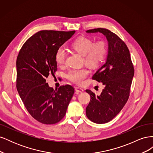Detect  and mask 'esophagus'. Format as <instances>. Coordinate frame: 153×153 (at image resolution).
Listing matches in <instances>:
<instances>
[{"mask_svg":"<svg viewBox=\"0 0 153 153\" xmlns=\"http://www.w3.org/2000/svg\"><path fill=\"white\" fill-rule=\"evenodd\" d=\"M75 90L76 92H82L83 91H84V90L82 89V88H80V87H75Z\"/></svg>","mask_w":153,"mask_h":153,"instance_id":"obj_1","label":"esophagus"}]
</instances>
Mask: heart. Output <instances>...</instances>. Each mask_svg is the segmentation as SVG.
<instances>
[{"instance_id":"b5f03b06","label":"heart","mask_w":153,"mask_h":153,"mask_svg":"<svg viewBox=\"0 0 153 153\" xmlns=\"http://www.w3.org/2000/svg\"><path fill=\"white\" fill-rule=\"evenodd\" d=\"M71 48L84 56V61L87 66L96 67L103 61L108 52L107 44L103 40L96 42L91 38L85 36L78 37L71 44ZM66 53L62 47H59L55 53V60L60 65L66 61ZM86 68L71 69L66 75L69 80L75 84L81 85L89 75Z\"/></svg>"}]
</instances>
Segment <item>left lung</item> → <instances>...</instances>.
<instances>
[{"instance_id":"obj_1","label":"left lung","mask_w":153,"mask_h":153,"mask_svg":"<svg viewBox=\"0 0 153 153\" xmlns=\"http://www.w3.org/2000/svg\"><path fill=\"white\" fill-rule=\"evenodd\" d=\"M88 33L101 32L108 42L106 61L92 76V79L102 82L104 89L100 96L87 89L91 100L86 108V115L97 124L106 123L120 112L127 102L134 75V67L126 43L111 30L97 28Z\"/></svg>"}]
</instances>
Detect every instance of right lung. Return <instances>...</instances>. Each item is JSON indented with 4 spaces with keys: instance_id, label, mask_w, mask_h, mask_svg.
Instances as JSON below:
<instances>
[{
    "instance_id": "1",
    "label": "right lung",
    "mask_w": 153,
    "mask_h": 153,
    "mask_svg": "<svg viewBox=\"0 0 153 153\" xmlns=\"http://www.w3.org/2000/svg\"><path fill=\"white\" fill-rule=\"evenodd\" d=\"M75 32L39 31L25 41L18 53L16 89L27 111L41 123L53 124L62 120L75 92L70 85L54 90L45 79L57 70L55 51Z\"/></svg>"
}]
</instances>
